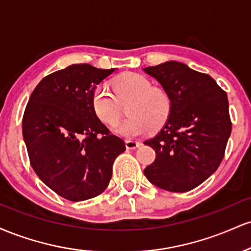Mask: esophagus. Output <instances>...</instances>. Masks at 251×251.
Returning a JSON list of instances; mask_svg holds the SVG:
<instances>
[{
  "mask_svg": "<svg viewBox=\"0 0 251 251\" xmlns=\"http://www.w3.org/2000/svg\"><path fill=\"white\" fill-rule=\"evenodd\" d=\"M125 146L127 150H135L140 146L139 142H134V140H126Z\"/></svg>",
  "mask_w": 251,
  "mask_h": 251,
  "instance_id": "34e87169",
  "label": "esophagus"
}]
</instances>
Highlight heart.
Instances as JSON below:
<instances>
[{
    "label": "heart",
    "instance_id": "b5f03b06",
    "mask_svg": "<svg viewBox=\"0 0 251 251\" xmlns=\"http://www.w3.org/2000/svg\"><path fill=\"white\" fill-rule=\"evenodd\" d=\"M114 96L105 85H98L92 93V107L102 123L114 126L122 116L119 102L126 105L128 117L114 128L124 138H134L149 128L157 129L168 119L171 100L165 91L153 87L149 77L127 72L112 81Z\"/></svg>",
    "mask_w": 251,
    "mask_h": 251
}]
</instances>
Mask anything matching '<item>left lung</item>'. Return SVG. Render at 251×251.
Masks as SVG:
<instances>
[{
  "instance_id": "8db88e82",
  "label": "left lung",
  "mask_w": 251,
  "mask_h": 251,
  "mask_svg": "<svg viewBox=\"0 0 251 251\" xmlns=\"http://www.w3.org/2000/svg\"><path fill=\"white\" fill-rule=\"evenodd\" d=\"M144 71L171 100L163 128L145 145L155 152L144 175L158 188L186 192L208 179L224 157L231 133L226 92L208 74L168 61Z\"/></svg>"
}]
</instances>
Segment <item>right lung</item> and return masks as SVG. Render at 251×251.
Wrapping results in <instances>:
<instances>
[{
    "label": "right lung",
    "mask_w": 251,
    "mask_h": 251,
    "mask_svg": "<svg viewBox=\"0 0 251 251\" xmlns=\"http://www.w3.org/2000/svg\"><path fill=\"white\" fill-rule=\"evenodd\" d=\"M116 68L76 63L43 77L25 106L22 133L30 165L48 188L66 200L102 194L125 143L100 122L93 89Z\"/></svg>",
    "instance_id": "add662e5"
}]
</instances>
